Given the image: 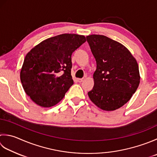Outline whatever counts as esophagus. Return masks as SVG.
I'll list each match as a JSON object with an SVG mask.
<instances>
[{
  "mask_svg": "<svg viewBox=\"0 0 157 157\" xmlns=\"http://www.w3.org/2000/svg\"><path fill=\"white\" fill-rule=\"evenodd\" d=\"M84 79H83V78H79V79H78V82H82L83 81H84Z\"/></svg>",
  "mask_w": 157,
  "mask_h": 157,
  "instance_id": "34e87169",
  "label": "esophagus"
}]
</instances>
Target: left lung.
I'll use <instances>...</instances> for the list:
<instances>
[{
  "label": "left lung",
  "instance_id": "8db88e82",
  "mask_svg": "<svg viewBox=\"0 0 157 157\" xmlns=\"http://www.w3.org/2000/svg\"><path fill=\"white\" fill-rule=\"evenodd\" d=\"M86 40L97 63L94 87L88 97L101 109H117L130 100L139 86L137 61L127 48L106 36L91 35Z\"/></svg>",
  "mask_w": 157,
  "mask_h": 157
}]
</instances>
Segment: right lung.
Here are the masks:
<instances>
[{
	"mask_svg": "<svg viewBox=\"0 0 157 157\" xmlns=\"http://www.w3.org/2000/svg\"><path fill=\"white\" fill-rule=\"evenodd\" d=\"M84 36L62 34L43 41L26 54L20 72L25 93L38 105L54 106L73 84L71 55Z\"/></svg>",
	"mask_w": 157,
	"mask_h": 157,
	"instance_id": "1",
	"label": "right lung"
}]
</instances>
